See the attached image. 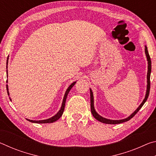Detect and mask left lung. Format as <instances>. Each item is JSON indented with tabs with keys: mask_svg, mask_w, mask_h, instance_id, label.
<instances>
[{
	"mask_svg": "<svg viewBox=\"0 0 156 156\" xmlns=\"http://www.w3.org/2000/svg\"><path fill=\"white\" fill-rule=\"evenodd\" d=\"M145 54H146L147 56V61H148V72H147V93H146V96H145V98L143 101L141 103V105L138 107V109H137L135 112H134L132 114L128 117L127 118H125V119L123 120H109L107 119V118H105L102 116H100L97 113V112L95 111L94 107V96H93V92H92L91 89H90V100H91V113L93 115L94 117L96 118V120H98L100 122H101L102 123H105V124H111V125H115V124H120V123H122L126 122V121L129 120L131 119L138 112V111L141 109L142 107L143 106V105L144 104V102L147 101V100L149 97V91H150V75H151V58H150V56L149 54V52H148V49L147 46H145Z\"/></svg>",
	"mask_w": 156,
	"mask_h": 156,
	"instance_id": "8db88e82",
	"label": "left lung"
}]
</instances>
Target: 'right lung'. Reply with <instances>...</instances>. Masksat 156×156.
I'll return each instance as SVG.
<instances>
[{
    "instance_id": "right-lung-1",
    "label": "right lung",
    "mask_w": 156,
    "mask_h": 156,
    "mask_svg": "<svg viewBox=\"0 0 156 156\" xmlns=\"http://www.w3.org/2000/svg\"><path fill=\"white\" fill-rule=\"evenodd\" d=\"M7 61H8V57H7ZM76 82H73V83L71 84V85L69 87L68 89H67V91H66V93L65 94V96H64V98H63V101H62V107L60 108V109L56 115L54 116H53L52 118H49V119H47V120H29L27 119L28 121H30L31 122H34V123H38V124H43V123H51V122H54L55 121H56L59 119V118L61 117V115H62L63 112H64V109H65V102H66V99H67V96L69 94V92L71 90V89H72L73 85L76 84ZM7 94L9 95V91H8V87H7Z\"/></svg>"
}]
</instances>
